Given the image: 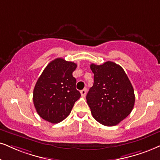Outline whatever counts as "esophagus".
<instances>
[{"label":"esophagus","mask_w":160,"mask_h":160,"mask_svg":"<svg viewBox=\"0 0 160 160\" xmlns=\"http://www.w3.org/2000/svg\"><path fill=\"white\" fill-rule=\"evenodd\" d=\"M86 92H87L86 88H84V89H82V90L80 91V94H81L82 97H85V96H86Z\"/></svg>","instance_id":"esophagus-1"}]
</instances>
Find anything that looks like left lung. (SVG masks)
I'll use <instances>...</instances> for the list:
<instances>
[{
    "mask_svg": "<svg viewBox=\"0 0 160 160\" xmlns=\"http://www.w3.org/2000/svg\"><path fill=\"white\" fill-rule=\"evenodd\" d=\"M94 84L86 100L94 118L106 126L119 124L134 106V91L125 71L114 62L90 66Z\"/></svg>",
    "mask_w": 160,
    "mask_h": 160,
    "instance_id": "8db88e82",
    "label": "left lung"
}]
</instances>
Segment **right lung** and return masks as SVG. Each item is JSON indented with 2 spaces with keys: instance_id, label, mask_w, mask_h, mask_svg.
<instances>
[{
  "instance_id": "1",
  "label": "right lung",
  "mask_w": 160,
  "mask_h": 160,
  "mask_svg": "<svg viewBox=\"0 0 160 160\" xmlns=\"http://www.w3.org/2000/svg\"><path fill=\"white\" fill-rule=\"evenodd\" d=\"M77 68L73 62L56 58L48 64L36 82L33 102L40 117L58 123L70 114L74 102L80 98L72 73Z\"/></svg>"
}]
</instances>
